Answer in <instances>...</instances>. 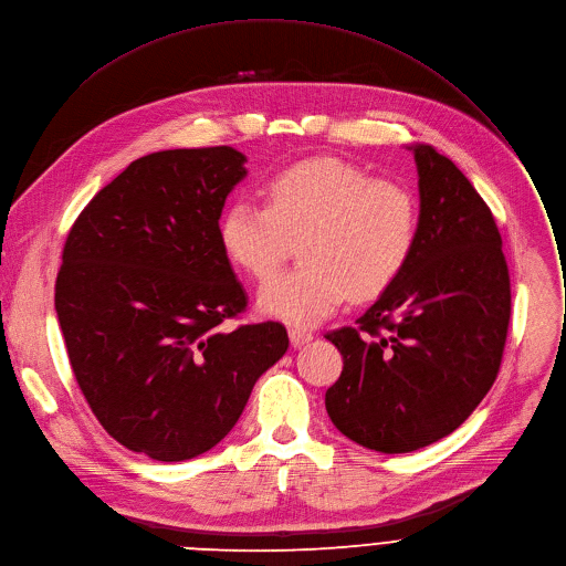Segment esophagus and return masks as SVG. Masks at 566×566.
<instances>
[{"instance_id": "1", "label": "esophagus", "mask_w": 566, "mask_h": 566, "mask_svg": "<svg viewBox=\"0 0 566 566\" xmlns=\"http://www.w3.org/2000/svg\"><path fill=\"white\" fill-rule=\"evenodd\" d=\"M289 338H291V345H293V347H302V345L314 340V334L306 332V329H300V327H291V329H289Z\"/></svg>"}]
</instances>
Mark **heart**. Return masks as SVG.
Segmentation results:
<instances>
[{"label":"heart","mask_w":566,"mask_h":566,"mask_svg":"<svg viewBox=\"0 0 566 566\" xmlns=\"http://www.w3.org/2000/svg\"><path fill=\"white\" fill-rule=\"evenodd\" d=\"M264 200H234L219 221L228 260L252 280H269L300 239V269L260 289V312L291 325H318L352 293L381 295L406 269L418 243L413 191L336 158L277 171Z\"/></svg>","instance_id":"b5f03b06"}]
</instances>
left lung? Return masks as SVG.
<instances>
[{
	"mask_svg": "<svg viewBox=\"0 0 566 566\" xmlns=\"http://www.w3.org/2000/svg\"><path fill=\"white\" fill-rule=\"evenodd\" d=\"M406 148L420 189L416 250L356 327L327 334L343 356L327 416L345 438L381 453L433 444L472 416L496 379L510 321L490 208L431 144Z\"/></svg>",
	"mask_w": 566,
	"mask_h": 566,
	"instance_id": "obj_1",
	"label": "left lung"
}]
</instances>
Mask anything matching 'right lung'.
I'll list each match as a JSON object with an SVG mask.
<instances>
[{"label": "right lung", "instance_id": "right-lung-1", "mask_svg": "<svg viewBox=\"0 0 566 566\" xmlns=\"http://www.w3.org/2000/svg\"><path fill=\"white\" fill-rule=\"evenodd\" d=\"M245 163L232 146L150 153L65 241L56 314L74 377L101 427L153 460L217 447L289 347L280 323L221 327L248 300L219 241Z\"/></svg>", "mask_w": 566, "mask_h": 566}]
</instances>
